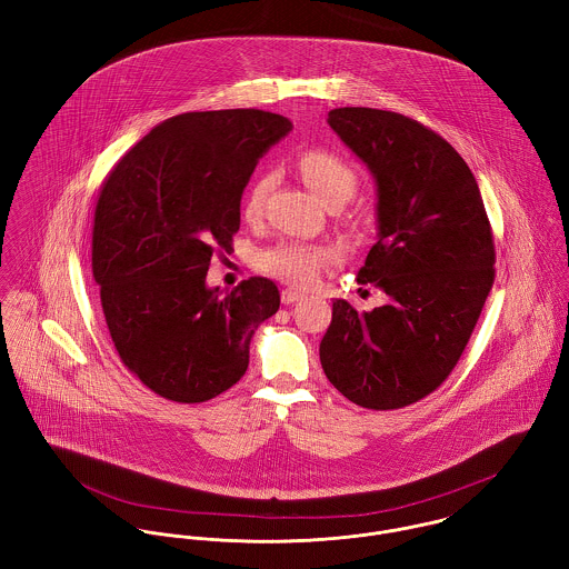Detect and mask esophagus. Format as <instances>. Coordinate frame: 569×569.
<instances>
[{"mask_svg":"<svg viewBox=\"0 0 569 569\" xmlns=\"http://www.w3.org/2000/svg\"><path fill=\"white\" fill-rule=\"evenodd\" d=\"M302 298H305V293H302V291H296V289H284V291L280 293L282 305H293V302H298V300H302Z\"/></svg>","mask_w":569,"mask_h":569,"instance_id":"34e87169","label":"esophagus"}]
</instances>
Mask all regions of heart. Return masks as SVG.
<instances>
[{
  "label": "heart",
  "instance_id": "b5f03b06",
  "mask_svg": "<svg viewBox=\"0 0 569 569\" xmlns=\"http://www.w3.org/2000/svg\"><path fill=\"white\" fill-rule=\"evenodd\" d=\"M298 168L307 186L318 194L325 206H343L359 188V172L355 170V166L326 149L305 151L298 160ZM271 181L273 177L269 172H262L249 183L243 197V214L247 219H256L262 212V203L267 190L271 188ZM330 260L332 251L325 244L282 241L260 251L256 264L260 271L273 278H280L296 287H307L318 278L320 269Z\"/></svg>",
  "mask_w": 569,
  "mask_h": 569
}]
</instances>
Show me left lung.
<instances>
[{"mask_svg":"<svg viewBox=\"0 0 569 569\" xmlns=\"http://www.w3.org/2000/svg\"><path fill=\"white\" fill-rule=\"evenodd\" d=\"M328 124L377 181L379 241L357 282L390 302L357 313L335 300L320 361L357 406H411L451 375L485 309L495 280L485 201L460 153L407 116L341 107Z\"/></svg>","mask_w":569,"mask_h":569,"instance_id":"obj_1","label":"left lung"}]
</instances>
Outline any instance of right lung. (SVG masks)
Wrapping results in <instances>:
<instances>
[{
  "label": "right lung",
  "instance_id": "1",
  "mask_svg": "<svg viewBox=\"0 0 569 569\" xmlns=\"http://www.w3.org/2000/svg\"><path fill=\"white\" fill-rule=\"evenodd\" d=\"M291 127L260 109L181 113L151 129L102 183L91 237L102 313L122 363L168 401L203 403L230 390L256 328L280 307L267 278L221 298L206 273L241 228L256 163Z\"/></svg>",
  "mask_w": 569,
  "mask_h": 569
}]
</instances>
